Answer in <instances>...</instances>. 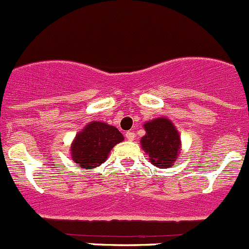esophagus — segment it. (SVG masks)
I'll list each match as a JSON object with an SVG mask.
<instances>
[{"label": "esophagus", "mask_w": 249, "mask_h": 249, "mask_svg": "<svg viewBox=\"0 0 249 249\" xmlns=\"http://www.w3.org/2000/svg\"><path fill=\"white\" fill-rule=\"evenodd\" d=\"M134 138H135V133L133 132V130H128V132H125V139L133 140Z\"/></svg>", "instance_id": "34e87169"}]
</instances>
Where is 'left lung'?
I'll list each match as a JSON object with an SVG mask.
<instances>
[{"label":"left lung","instance_id":"8db88e82","mask_svg":"<svg viewBox=\"0 0 249 249\" xmlns=\"http://www.w3.org/2000/svg\"><path fill=\"white\" fill-rule=\"evenodd\" d=\"M146 134L142 138V146L149 154L152 164L168 168L179 155L180 138L168 119H155L144 124Z\"/></svg>","mask_w":249,"mask_h":249}]
</instances>
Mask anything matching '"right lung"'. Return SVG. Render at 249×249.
Instances as JSON below:
<instances>
[{"label": "right lung", "instance_id": "1", "mask_svg": "<svg viewBox=\"0 0 249 249\" xmlns=\"http://www.w3.org/2000/svg\"><path fill=\"white\" fill-rule=\"evenodd\" d=\"M122 140L124 135L114 125L90 122L76 135L71 145V156L78 166L92 169L105 162L112 147Z\"/></svg>", "mask_w": 249, "mask_h": 249}]
</instances>
